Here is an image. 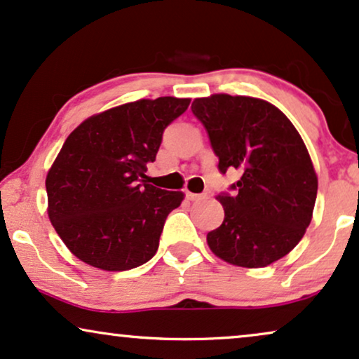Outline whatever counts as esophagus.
Masks as SVG:
<instances>
[{
	"instance_id": "esophagus-1",
	"label": "esophagus",
	"mask_w": 359,
	"mask_h": 359,
	"mask_svg": "<svg viewBox=\"0 0 359 359\" xmlns=\"http://www.w3.org/2000/svg\"><path fill=\"white\" fill-rule=\"evenodd\" d=\"M185 197H187V201H190V202H197V201H202L203 195L192 194V192H185Z\"/></svg>"
}]
</instances>
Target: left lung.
<instances>
[{"instance_id":"1","label":"left lung","mask_w":359,"mask_h":359,"mask_svg":"<svg viewBox=\"0 0 359 359\" xmlns=\"http://www.w3.org/2000/svg\"><path fill=\"white\" fill-rule=\"evenodd\" d=\"M192 112L205 127L219 170H238L222 192L224 222L207 233L217 257L262 269L297 247L311 222L318 179L294 126L278 107L257 97L213 94L195 99Z\"/></svg>"}]
</instances>
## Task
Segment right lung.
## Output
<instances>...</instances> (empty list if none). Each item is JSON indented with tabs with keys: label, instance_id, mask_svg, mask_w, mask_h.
<instances>
[{
	"label": "right lung",
	"instance_id": "add662e5",
	"mask_svg": "<svg viewBox=\"0 0 359 359\" xmlns=\"http://www.w3.org/2000/svg\"><path fill=\"white\" fill-rule=\"evenodd\" d=\"M190 99H140L86 119L67 135L46 177L48 215L79 260L124 271L151 260L182 192L147 184L165 127Z\"/></svg>",
	"mask_w": 359,
	"mask_h": 359
}]
</instances>
